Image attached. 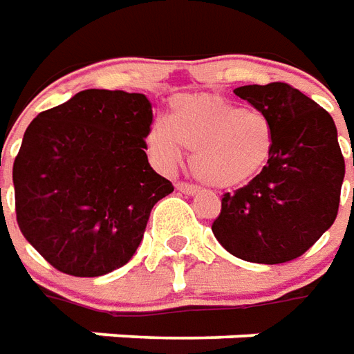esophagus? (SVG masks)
<instances>
[{
  "mask_svg": "<svg viewBox=\"0 0 354 354\" xmlns=\"http://www.w3.org/2000/svg\"><path fill=\"white\" fill-rule=\"evenodd\" d=\"M175 189L179 190V192H183V194H196L198 192L196 187H194V185H189V183H177Z\"/></svg>",
  "mask_w": 354,
  "mask_h": 354,
  "instance_id": "esophagus-1",
  "label": "esophagus"
}]
</instances>
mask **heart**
<instances>
[{
	"mask_svg": "<svg viewBox=\"0 0 354 354\" xmlns=\"http://www.w3.org/2000/svg\"><path fill=\"white\" fill-rule=\"evenodd\" d=\"M147 142L162 165L190 154V171L213 189H236L255 179L274 152V127L259 110H244L219 95H179L167 122L150 125Z\"/></svg>",
	"mask_w": 354,
	"mask_h": 354,
	"instance_id": "1",
	"label": "heart"
}]
</instances>
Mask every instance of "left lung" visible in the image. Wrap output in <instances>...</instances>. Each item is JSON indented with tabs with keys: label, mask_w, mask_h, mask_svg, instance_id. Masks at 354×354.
Returning <instances> with one entry per match:
<instances>
[{
	"label": "left lung",
	"mask_w": 354,
	"mask_h": 354,
	"mask_svg": "<svg viewBox=\"0 0 354 354\" xmlns=\"http://www.w3.org/2000/svg\"><path fill=\"white\" fill-rule=\"evenodd\" d=\"M234 93L269 116L274 152L255 179L223 194L213 234L244 261H292L337 217L345 177L337 129L324 109L292 85H244Z\"/></svg>",
	"instance_id": "left-lung-1"
}]
</instances>
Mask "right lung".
<instances>
[{
  "mask_svg": "<svg viewBox=\"0 0 354 354\" xmlns=\"http://www.w3.org/2000/svg\"><path fill=\"white\" fill-rule=\"evenodd\" d=\"M152 104L142 93L85 89L37 114L12 164L21 232L72 277L124 267L173 185L147 158Z\"/></svg>",
  "mask_w": 354,
  "mask_h": 354,
  "instance_id": "right-lung-1",
  "label": "right lung"
}]
</instances>
